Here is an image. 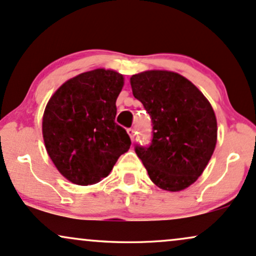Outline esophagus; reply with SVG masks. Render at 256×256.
Segmentation results:
<instances>
[{
  "instance_id": "1",
  "label": "esophagus",
  "mask_w": 256,
  "mask_h": 256,
  "mask_svg": "<svg viewBox=\"0 0 256 256\" xmlns=\"http://www.w3.org/2000/svg\"><path fill=\"white\" fill-rule=\"evenodd\" d=\"M127 132H128L129 136H130L132 141H134V139H135V129H134V128H129Z\"/></svg>"
}]
</instances>
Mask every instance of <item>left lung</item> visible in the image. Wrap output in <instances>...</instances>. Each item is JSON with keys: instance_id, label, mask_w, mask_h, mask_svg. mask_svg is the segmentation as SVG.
<instances>
[{"instance_id": "1", "label": "left lung", "mask_w": 256, "mask_h": 256, "mask_svg": "<svg viewBox=\"0 0 256 256\" xmlns=\"http://www.w3.org/2000/svg\"><path fill=\"white\" fill-rule=\"evenodd\" d=\"M130 85L153 126L151 144L135 145V152L156 186L183 190L202 174L214 151V111L194 84L174 72H142L130 78Z\"/></svg>"}]
</instances>
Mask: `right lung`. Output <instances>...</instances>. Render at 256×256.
I'll return each mask as SVG.
<instances>
[{
	"label": "right lung",
	"mask_w": 256,
	"mask_h": 256,
	"mask_svg": "<svg viewBox=\"0 0 256 256\" xmlns=\"http://www.w3.org/2000/svg\"><path fill=\"white\" fill-rule=\"evenodd\" d=\"M123 75L94 69L66 81L48 102L43 138L48 154L68 181L94 184L106 177L130 138L115 122Z\"/></svg>",
	"instance_id": "right-lung-1"
}]
</instances>
